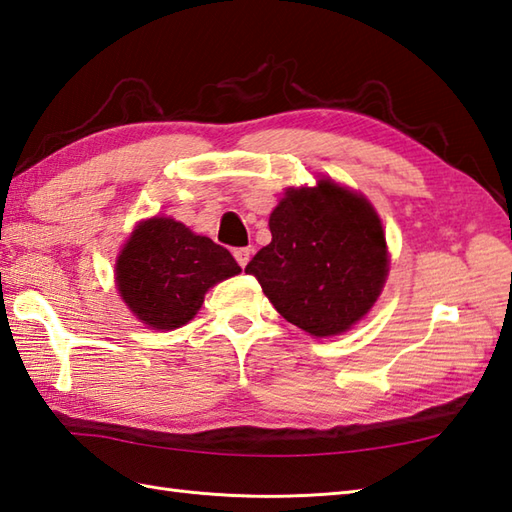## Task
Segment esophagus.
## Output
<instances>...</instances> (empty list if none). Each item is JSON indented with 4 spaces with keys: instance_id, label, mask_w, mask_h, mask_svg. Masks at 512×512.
Wrapping results in <instances>:
<instances>
[{
    "instance_id": "1",
    "label": "esophagus",
    "mask_w": 512,
    "mask_h": 512,
    "mask_svg": "<svg viewBox=\"0 0 512 512\" xmlns=\"http://www.w3.org/2000/svg\"><path fill=\"white\" fill-rule=\"evenodd\" d=\"M250 253H253V250H250V248H235V250H233V255H235V259H237V264L242 266V268L248 264Z\"/></svg>"
}]
</instances>
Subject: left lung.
Returning a JSON list of instances; mask_svg holds the SVG:
<instances>
[{"instance_id":"left-lung-1","label":"left lung","mask_w":512,"mask_h":512,"mask_svg":"<svg viewBox=\"0 0 512 512\" xmlns=\"http://www.w3.org/2000/svg\"><path fill=\"white\" fill-rule=\"evenodd\" d=\"M273 242L250 259L275 310L323 339L352 328L372 310L389 273L380 217L365 195L323 178L286 189L270 213Z\"/></svg>"}]
</instances>
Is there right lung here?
Here are the masks:
<instances>
[{
    "label": "right lung",
    "mask_w": 512,
    "mask_h": 512,
    "mask_svg": "<svg viewBox=\"0 0 512 512\" xmlns=\"http://www.w3.org/2000/svg\"><path fill=\"white\" fill-rule=\"evenodd\" d=\"M242 273L233 255L173 217H149L116 259V288L151 330H176L204 303L206 290Z\"/></svg>",
    "instance_id": "add662e5"
}]
</instances>
